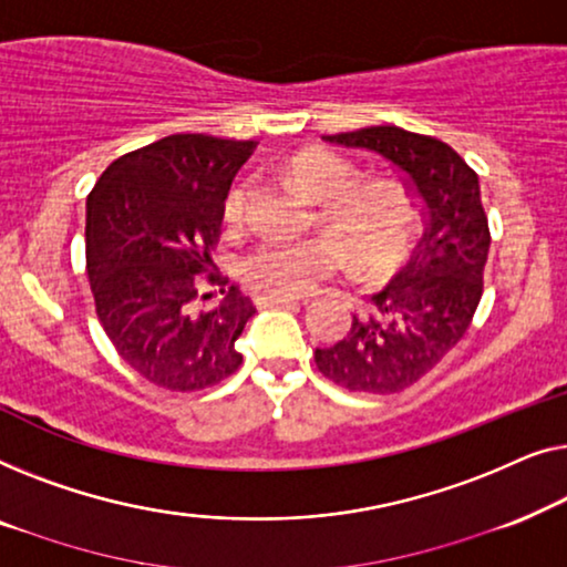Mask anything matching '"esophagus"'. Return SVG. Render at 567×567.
<instances>
[{
	"mask_svg": "<svg viewBox=\"0 0 567 567\" xmlns=\"http://www.w3.org/2000/svg\"><path fill=\"white\" fill-rule=\"evenodd\" d=\"M259 300L269 302V306H298L302 302L300 298H295V295H277V292H269V295H261Z\"/></svg>",
	"mask_w": 567,
	"mask_h": 567,
	"instance_id": "obj_1",
	"label": "esophagus"
}]
</instances>
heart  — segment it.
<instances>
[{
	"label": "heart",
	"instance_id": "1",
	"mask_svg": "<svg viewBox=\"0 0 567 567\" xmlns=\"http://www.w3.org/2000/svg\"><path fill=\"white\" fill-rule=\"evenodd\" d=\"M287 174L302 193L323 203L318 218L347 246L354 267L380 275L401 261L419 228L416 205L403 187L390 182L357 185V169L323 148L298 151ZM249 179H238L223 203V223L236 228L249 203ZM339 240V241H340ZM338 241V243H339ZM331 236L265 238L244 254L238 272L259 292L306 295L344 267V249Z\"/></svg>",
	"mask_w": 567,
	"mask_h": 567
}]
</instances>
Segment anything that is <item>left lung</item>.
<instances>
[{
	"mask_svg": "<svg viewBox=\"0 0 567 567\" xmlns=\"http://www.w3.org/2000/svg\"><path fill=\"white\" fill-rule=\"evenodd\" d=\"M323 141L385 158L424 215V238L409 267L372 295L370 313L352 316L344 339L316 349L318 370L337 385L354 393H401L457 347L481 302L491 249L481 182L446 143L398 125H370Z\"/></svg>",
	"mask_w": 567,
	"mask_h": 567,
	"instance_id": "obj_1",
	"label": "left lung"
}]
</instances>
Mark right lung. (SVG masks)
Wrapping results in <instances>:
<instances>
[{"instance_id": "right-lung-1", "label": "right lung", "mask_w": 567, "mask_h": 567, "mask_svg": "<svg viewBox=\"0 0 567 567\" xmlns=\"http://www.w3.org/2000/svg\"><path fill=\"white\" fill-rule=\"evenodd\" d=\"M257 141L177 133L131 151L86 197V275L117 354L158 388L203 390L234 374L236 339L257 313L238 287L205 306L223 203Z\"/></svg>"}]
</instances>
